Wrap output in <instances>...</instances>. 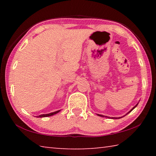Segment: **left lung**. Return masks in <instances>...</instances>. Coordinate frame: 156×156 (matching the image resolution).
I'll list each match as a JSON object with an SVG mask.
<instances>
[{
	"instance_id": "8db88e82",
	"label": "left lung",
	"mask_w": 156,
	"mask_h": 156,
	"mask_svg": "<svg viewBox=\"0 0 156 156\" xmlns=\"http://www.w3.org/2000/svg\"><path fill=\"white\" fill-rule=\"evenodd\" d=\"M138 103H139V102H138V103H137L136 105H135V106H134L133 108H132V109L130 110V111H129V112L127 113H126V114L125 115H124V116H125L126 115H127L128 114V113H130L131 112V111H133L134 109H135V108L137 107V105H138ZM98 115V116H100V117H105V118H111V119H119V118H122V117H124V116H122V117H108V116H106V115H100V114H97Z\"/></svg>"
}]
</instances>
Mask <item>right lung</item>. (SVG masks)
<instances>
[{
    "instance_id": "right-lung-1",
    "label": "right lung",
    "mask_w": 156,
    "mask_h": 156,
    "mask_svg": "<svg viewBox=\"0 0 156 156\" xmlns=\"http://www.w3.org/2000/svg\"><path fill=\"white\" fill-rule=\"evenodd\" d=\"M60 110L58 111H56V112H52V113H47V114H41L40 115H38L37 116V118H44V117H49V116H51V115H54V114H56L57 113H58Z\"/></svg>"
}]
</instances>
